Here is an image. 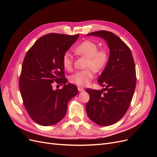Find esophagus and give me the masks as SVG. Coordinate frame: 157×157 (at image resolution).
I'll return each mask as SVG.
<instances>
[{
	"instance_id": "34e87169",
	"label": "esophagus",
	"mask_w": 157,
	"mask_h": 157,
	"mask_svg": "<svg viewBox=\"0 0 157 157\" xmlns=\"http://www.w3.org/2000/svg\"><path fill=\"white\" fill-rule=\"evenodd\" d=\"M78 90L79 92H83V91H84V89L83 88H81V87H78Z\"/></svg>"
}]
</instances>
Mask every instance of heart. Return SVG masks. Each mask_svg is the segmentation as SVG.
I'll return each mask as SVG.
<instances>
[{
  "instance_id": "heart-1",
  "label": "heart",
  "mask_w": 157,
  "mask_h": 157,
  "mask_svg": "<svg viewBox=\"0 0 157 157\" xmlns=\"http://www.w3.org/2000/svg\"><path fill=\"white\" fill-rule=\"evenodd\" d=\"M78 55L88 58L86 70L77 71L71 76L70 81L78 86H86L94 77V70L100 71L105 67L108 61V54L105 50H98V45L90 40H85L75 48ZM63 67L67 71L73 69V58L69 52H66L62 58Z\"/></svg>"
}]
</instances>
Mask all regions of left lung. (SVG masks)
I'll use <instances>...</instances> for the list:
<instances>
[{
  "mask_svg": "<svg viewBox=\"0 0 157 157\" xmlns=\"http://www.w3.org/2000/svg\"><path fill=\"white\" fill-rule=\"evenodd\" d=\"M86 36L105 40L110 55L98 79L99 85L105 88L101 90H86L90 95L86 111L90 119L96 124L110 126L125 115L134 96L136 84L134 58L129 47L111 32L98 31Z\"/></svg>",
  "mask_w": 157,
  "mask_h": 157,
  "instance_id": "1",
  "label": "left lung"
}]
</instances>
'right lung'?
I'll return each instance as SVG.
<instances>
[{"mask_svg":"<svg viewBox=\"0 0 157 157\" xmlns=\"http://www.w3.org/2000/svg\"><path fill=\"white\" fill-rule=\"evenodd\" d=\"M78 36L50 33L36 40L25 55L19 82L20 93L29 116L40 125L59 122L66 115L69 100L78 94L75 85L65 84L62 58ZM54 82L63 83V89L54 90Z\"/></svg>","mask_w":157,"mask_h":157,"instance_id":"obj_1","label":"right lung"}]
</instances>
